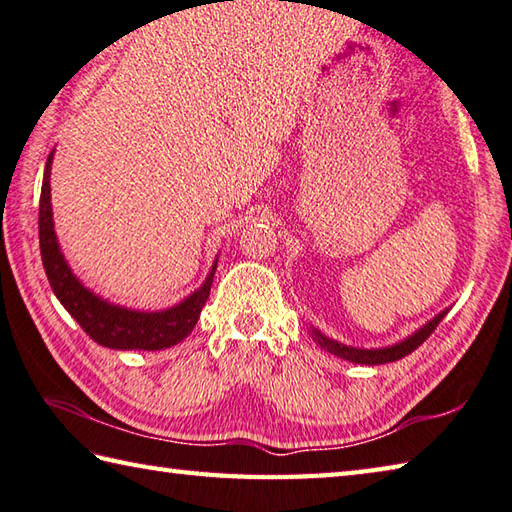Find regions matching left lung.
I'll use <instances>...</instances> for the list:
<instances>
[{
    "instance_id": "8db88e82",
    "label": "left lung",
    "mask_w": 512,
    "mask_h": 512,
    "mask_svg": "<svg viewBox=\"0 0 512 512\" xmlns=\"http://www.w3.org/2000/svg\"><path fill=\"white\" fill-rule=\"evenodd\" d=\"M448 314V310L439 312L435 318H430L426 325H421L417 332L410 334L408 339H403L394 345H385V347H352V345H345L330 339V336H325L321 330H316L312 325L310 327V334L312 339L323 347L325 352H330L334 356H339V359H345L350 363H361V365H383V363H392V361H399L403 356H408L410 352L417 350V347L428 339V336L435 332V327L441 323V318Z\"/></svg>"
}]
</instances>
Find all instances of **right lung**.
<instances>
[{
	"label": "right lung",
	"instance_id": "right-lung-1",
	"mask_svg": "<svg viewBox=\"0 0 512 512\" xmlns=\"http://www.w3.org/2000/svg\"><path fill=\"white\" fill-rule=\"evenodd\" d=\"M53 153H48L42 196H40V252L44 272L48 283L57 296V301L64 305L82 330L91 336L95 343L111 350H165L187 339L198 323L202 307H205L211 283L218 267V258L211 265L209 274L194 294H189L185 301L167 307L160 312H140L131 307L109 303L106 298L93 294L89 287L73 274V269L66 263V258L57 243L53 207H51V165Z\"/></svg>",
	"mask_w": 512,
	"mask_h": 512
}]
</instances>
